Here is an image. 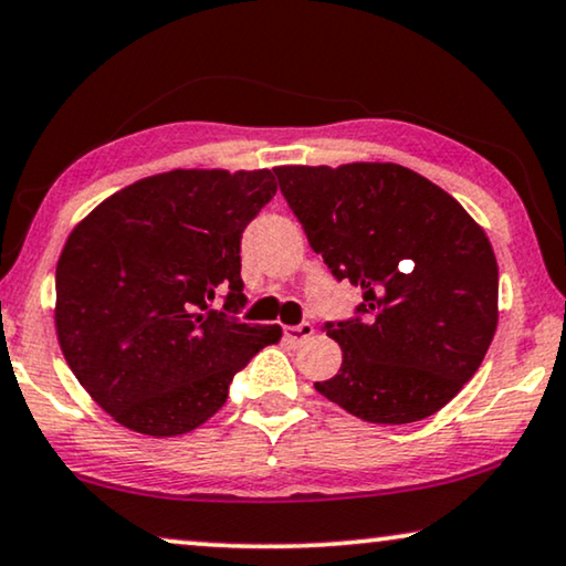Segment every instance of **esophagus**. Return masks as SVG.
Masks as SVG:
<instances>
[{
    "mask_svg": "<svg viewBox=\"0 0 566 566\" xmlns=\"http://www.w3.org/2000/svg\"><path fill=\"white\" fill-rule=\"evenodd\" d=\"M283 334L285 339L293 342V344H301L314 337V324L303 322V324H296V326H283Z\"/></svg>",
    "mask_w": 566,
    "mask_h": 566,
    "instance_id": "obj_1",
    "label": "esophagus"
}]
</instances>
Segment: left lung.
Returning <instances> with one entry per match:
<instances>
[{"label":"left lung","mask_w":566,"mask_h":566,"mask_svg":"<svg viewBox=\"0 0 566 566\" xmlns=\"http://www.w3.org/2000/svg\"><path fill=\"white\" fill-rule=\"evenodd\" d=\"M311 250L363 289V318L326 324L342 367L316 390L370 423H413L478 373L497 329V260L444 188L398 163L277 166Z\"/></svg>","instance_id":"8db88e82"}]
</instances>
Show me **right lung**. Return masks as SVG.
<instances>
[{"mask_svg":"<svg viewBox=\"0 0 566 566\" xmlns=\"http://www.w3.org/2000/svg\"><path fill=\"white\" fill-rule=\"evenodd\" d=\"M268 168H178L104 199L55 268V334L84 390L129 431L168 439L209 421L277 324L211 308L244 303L240 240L273 199Z\"/></svg>","mask_w":566,"mask_h":566,"instance_id":"right-lung-1","label":"right lung"}]
</instances>
